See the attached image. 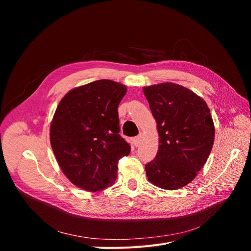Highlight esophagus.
Instances as JSON below:
<instances>
[{"label": "esophagus", "mask_w": 251, "mask_h": 251, "mask_svg": "<svg viewBox=\"0 0 251 251\" xmlns=\"http://www.w3.org/2000/svg\"><path fill=\"white\" fill-rule=\"evenodd\" d=\"M141 139H142V134L140 133L138 136H136V137L133 139V141H134V144H135V147H138V146H140V143H141Z\"/></svg>", "instance_id": "obj_1"}]
</instances>
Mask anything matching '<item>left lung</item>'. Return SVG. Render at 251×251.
I'll return each instance as SVG.
<instances>
[{"mask_svg":"<svg viewBox=\"0 0 251 251\" xmlns=\"http://www.w3.org/2000/svg\"><path fill=\"white\" fill-rule=\"evenodd\" d=\"M157 123L159 149L146 164L154 185L169 191L192 182L203 168L215 139L210 111L200 96L177 83L143 88Z\"/></svg>","mask_w":251,"mask_h":251,"instance_id":"obj_1","label":"left lung"}]
</instances>
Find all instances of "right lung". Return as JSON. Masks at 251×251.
<instances>
[{
    "mask_svg": "<svg viewBox=\"0 0 251 251\" xmlns=\"http://www.w3.org/2000/svg\"><path fill=\"white\" fill-rule=\"evenodd\" d=\"M126 87L100 79L75 88L59 101L50 142L60 169L74 185L98 192L116 180L118 161L131 147L119 135L118 105Z\"/></svg>",
    "mask_w": 251,
    "mask_h": 251,
    "instance_id": "add662e5",
    "label": "right lung"
}]
</instances>
